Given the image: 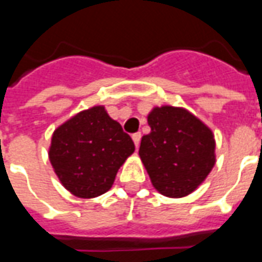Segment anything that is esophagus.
Returning a JSON list of instances; mask_svg holds the SVG:
<instances>
[{
    "mask_svg": "<svg viewBox=\"0 0 262 262\" xmlns=\"http://www.w3.org/2000/svg\"><path fill=\"white\" fill-rule=\"evenodd\" d=\"M132 139H133V142H135V146L136 148L139 147V144H140V139H142V133L140 132H137L135 135H132Z\"/></svg>",
    "mask_w": 262,
    "mask_h": 262,
    "instance_id": "1",
    "label": "esophagus"
}]
</instances>
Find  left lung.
Here are the masks:
<instances>
[{
    "label": "left lung",
    "mask_w": 262,
    "mask_h": 262,
    "mask_svg": "<svg viewBox=\"0 0 262 262\" xmlns=\"http://www.w3.org/2000/svg\"><path fill=\"white\" fill-rule=\"evenodd\" d=\"M151 132L142 137L139 156L161 195L193 192L216 163L214 137L208 126L184 108L156 106L147 116Z\"/></svg>",
    "instance_id": "obj_1"
}]
</instances>
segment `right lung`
<instances>
[{
	"mask_svg": "<svg viewBox=\"0 0 262 262\" xmlns=\"http://www.w3.org/2000/svg\"><path fill=\"white\" fill-rule=\"evenodd\" d=\"M135 151L132 137L103 106H92L54 130L49 159L63 187L78 198L111 189L116 172Z\"/></svg>",
	"mask_w": 262,
	"mask_h": 262,
	"instance_id": "add662e5",
	"label": "right lung"
}]
</instances>
